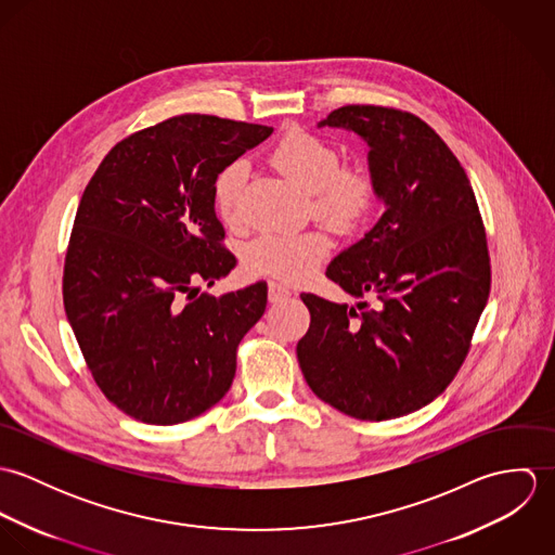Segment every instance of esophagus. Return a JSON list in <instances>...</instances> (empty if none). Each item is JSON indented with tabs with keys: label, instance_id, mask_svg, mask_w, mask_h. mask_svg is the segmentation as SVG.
I'll return each instance as SVG.
<instances>
[{
	"label": "esophagus",
	"instance_id": "34e87169",
	"mask_svg": "<svg viewBox=\"0 0 555 555\" xmlns=\"http://www.w3.org/2000/svg\"><path fill=\"white\" fill-rule=\"evenodd\" d=\"M288 297H291V291L286 286H282L280 282H269V301L271 304H282Z\"/></svg>",
	"mask_w": 555,
	"mask_h": 555
}]
</instances>
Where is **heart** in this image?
Masks as SVG:
<instances>
[{"instance_id":"b5f03b06","label":"heart","mask_w":555,"mask_h":555,"mask_svg":"<svg viewBox=\"0 0 555 555\" xmlns=\"http://www.w3.org/2000/svg\"><path fill=\"white\" fill-rule=\"evenodd\" d=\"M271 162L304 188L318 218L337 229L357 227L372 209L376 185L361 166H341L339 152L306 130H291L271 150ZM247 177L243 159L229 162L214 181L218 216L227 224L238 222V198ZM331 251V238L320 231L282 235L264 233L247 243L245 267L284 284L306 282Z\"/></svg>"}]
</instances>
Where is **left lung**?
<instances>
[{
    "instance_id": "left-lung-1",
    "label": "left lung",
    "mask_w": 555,
    "mask_h": 555,
    "mask_svg": "<svg viewBox=\"0 0 555 555\" xmlns=\"http://www.w3.org/2000/svg\"><path fill=\"white\" fill-rule=\"evenodd\" d=\"M324 126L367 143L385 214L326 267L357 306L301 295L312 322L297 359L339 412L397 418L440 396L468 354L491 284L485 227L460 159L416 115L352 104Z\"/></svg>"
}]
</instances>
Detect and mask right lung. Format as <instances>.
I'll use <instances>...</instances> for the list:
<instances>
[{"label":"right lung","mask_w":555,"mask_h":555,"mask_svg":"<svg viewBox=\"0 0 555 555\" xmlns=\"http://www.w3.org/2000/svg\"><path fill=\"white\" fill-rule=\"evenodd\" d=\"M273 128L179 115L117 143L80 196L64 306L111 403L150 425L190 421L233 385L237 346L267 308V284L198 295L237 258L222 245L214 181Z\"/></svg>","instance_id":"1"}]
</instances>
